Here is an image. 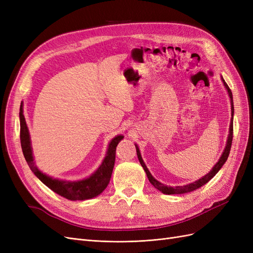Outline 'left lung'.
Segmentation results:
<instances>
[{
    "label": "left lung",
    "instance_id": "1",
    "mask_svg": "<svg viewBox=\"0 0 253 253\" xmlns=\"http://www.w3.org/2000/svg\"><path fill=\"white\" fill-rule=\"evenodd\" d=\"M221 79H223V78H221ZM223 82H224L225 86H226V88H227V90H228V93H229V96H230V99H231V111H232V117H233L234 109H233V98H232L231 89L229 88L228 84L225 82L224 79H223ZM232 119H233V118H232ZM232 139H233V121H231V124H230V132H229V137H228L227 145H226V148H225V151H224V153H223V155H221V157L219 158L218 162L216 163V165L214 166L213 169H212L208 174L205 175L204 177H202L201 179H198V180H196V181H194V182H192V183H189V185H187V186H183V187H175V188H173V187H168V186L163 185L162 182L157 181V180L151 175L150 171L148 170V168L145 167V165H144V163H143V160H142V158H141V155H140V151H139V149H138V147H137V145H136V151H137V156H138V159H139V163H140V165L142 166L143 170L145 171V174H147L148 178H149L150 182L152 183L153 186H154L156 189H158L159 191H162V192L165 193V194H183V193L192 192V191H194V190H196V189H198V188L203 187V186L205 185V183L208 182L212 177H214V176H215V174L220 170V168L224 166V164L226 163V160H227V158H228V156H229V153H230V150H231Z\"/></svg>",
    "mask_w": 253,
    "mask_h": 253
}]
</instances>
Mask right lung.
<instances>
[{"instance_id":"right-lung-1","label":"right lung","mask_w":253,"mask_h":253,"mask_svg":"<svg viewBox=\"0 0 253 253\" xmlns=\"http://www.w3.org/2000/svg\"><path fill=\"white\" fill-rule=\"evenodd\" d=\"M124 138V136H117L111 141L108 153L100 168L90 176V177L81 181H63L53 179L49 176L43 174L38 170L34 164L32 147H30V138L26 121L23 115V103L20 106V139L23 154L30 168V170L39 178L45 186H47L53 192L65 197L70 201H84L88 198L96 197L109 185L113 168L115 164V155H116V147L118 142Z\"/></svg>"}]
</instances>
